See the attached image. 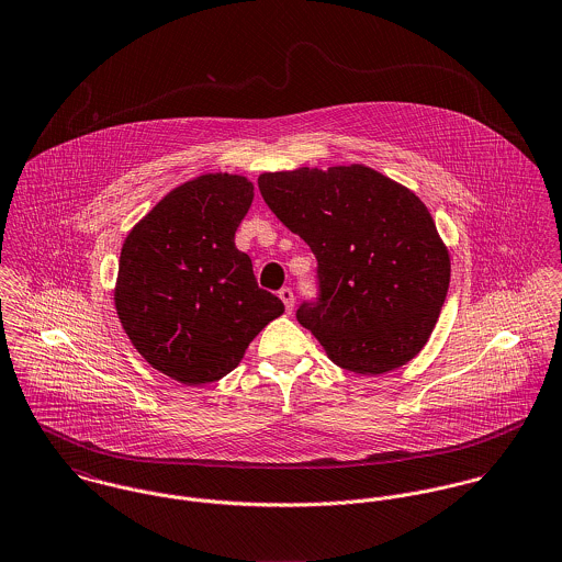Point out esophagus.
Returning <instances> with one entry per match:
<instances>
[{
	"mask_svg": "<svg viewBox=\"0 0 562 562\" xmlns=\"http://www.w3.org/2000/svg\"><path fill=\"white\" fill-rule=\"evenodd\" d=\"M280 300H282L286 312H293V308H295V295H293L291 289H282V291H280Z\"/></svg>",
	"mask_w": 562,
	"mask_h": 562,
	"instance_id": "34e87169",
	"label": "esophagus"
}]
</instances>
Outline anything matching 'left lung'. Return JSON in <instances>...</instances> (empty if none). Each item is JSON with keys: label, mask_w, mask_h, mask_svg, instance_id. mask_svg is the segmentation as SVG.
Segmentation results:
<instances>
[{"label": "left lung", "mask_w": 562, "mask_h": 562, "mask_svg": "<svg viewBox=\"0 0 562 562\" xmlns=\"http://www.w3.org/2000/svg\"><path fill=\"white\" fill-rule=\"evenodd\" d=\"M267 206L318 260L321 300L297 321L351 373L383 374L427 345L450 254L425 202L369 166L262 172Z\"/></svg>", "instance_id": "1"}]
</instances>
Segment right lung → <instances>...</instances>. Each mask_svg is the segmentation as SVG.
I'll return each instance as SVG.
<instances>
[{"instance_id":"add662e5","label":"right lung","mask_w":562,"mask_h":562,"mask_svg":"<svg viewBox=\"0 0 562 562\" xmlns=\"http://www.w3.org/2000/svg\"><path fill=\"white\" fill-rule=\"evenodd\" d=\"M254 200L250 179L209 172L168 191L126 235L114 304L128 340L186 385L239 367L284 304L258 289L235 233Z\"/></svg>"}]
</instances>
